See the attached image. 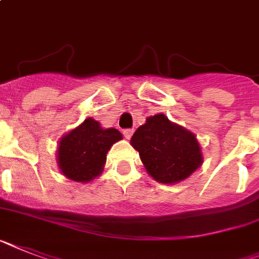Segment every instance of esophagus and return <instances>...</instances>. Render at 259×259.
Masks as SVG:
<instances>
[{"label": "esophagus", "mask_w": 259, "mask_h": 259, "mask_svg": "<svg viewBox=\"0 0 259 259\" xmlns=\"http://www.w3.org/2000/svg\"><path fill=\"white\" fill-rule=\"evenodd\" d=\"M133 133H134V129H123L122 130V134L126 140H130V138H132V136H133Z\"/></svg>", "instance_id": "34e87169"}]
</instances>
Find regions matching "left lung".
Listing matches in <instances>:
<instances>
[{"label": "left lung", "mask_w": 259, "mask_h": 259, "mask_svg": "<svg viewBox=\"0 0 259 259\" xmlns=\"http://www.w3.org/2000/svg\"><path fill=\"white\" fill-rule=\"evenodd\" d=\"M147 172L159 183L172 184L188 178L203 162L196 137L164 114L149 117L132 137Z\"/></svg>", "instance_id": "left-lung-1"}]
</instances>
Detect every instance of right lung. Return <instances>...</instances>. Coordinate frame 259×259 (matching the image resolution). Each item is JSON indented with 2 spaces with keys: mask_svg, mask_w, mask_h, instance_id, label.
Here are the masks:
<instances>
[{
  "mask_svg": "<svg viewBox=\"0 0 259 259\" xmlns=\"http://www.w3.org/2000/svg\"><path fill=\"white\" fill-rule=\"evenodd\" d=\"M119 140H122V134L117 129H103L97 121L87 118L60 141V170L75 182L92 180L103 171L108 150Z\"/></svg>",
  "mask_w": 259,
  "mask_h": 259,
  "instance_id": "right-lung-1",
  "label": "right lung"
}]
</instances>
